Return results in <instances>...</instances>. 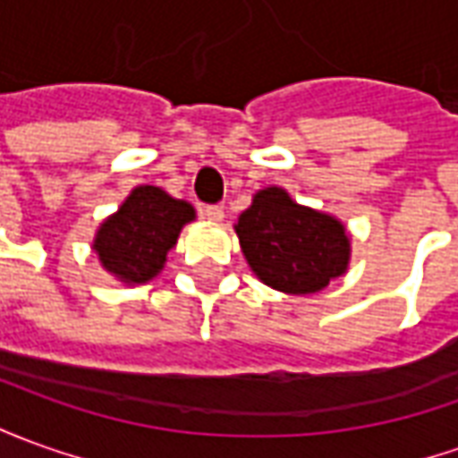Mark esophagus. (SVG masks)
<instances>
[{
	"instance_id": "obj_1",
	"label": "esophagus",
	"mask_w": 458,
	"mask_h": 458,
	"mask_svg": "<svg viewBox=\"0 0 458 458\" xmlns=\"http://www.w3.org/2000/svg\"><path fill=\"white\" fill-rule=\"evenodd\" d=\"M201 216H204V219H209V222L219 224L224 222V209L222 207H204V209H201Z\"/></svg>"
}]
</instances>
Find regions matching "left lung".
I'll return each instance as SVG.
<instances>
[{
  "mask_svg": "<svg viewBox=\"0 0 458 458\" xmlns=\"http://www.w3.org/2000/svg\"><path fill=\"white\" fill-rule=\"evenodd\" d=\"M234 232L249 269L282 294H317L349 271L352 236L342 219L296 204L282 187L259 189Z\"/></svg>",
  "mask_w": 458,
  "mask_h": 458,
  "instance_id": "8db88e82",
  "label": "left lung"
}]
</instances>
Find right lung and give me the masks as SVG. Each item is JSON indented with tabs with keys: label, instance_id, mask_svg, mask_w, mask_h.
<instances>
[{
	"label": "right lung",
	"instance_id": "add662e5",
	"mask_svg": "<svg viewBox=\"0 0 458 458\" xmlns=\"http://www.w3.org/2000/svg\"><path fill=\"white\" fill-rule=\"evenodd\" d=\"M197 219V209L166 194L162 187L139 184L109 214L91 242L102 269L116 282L137 286L159 276L166 254L176 247L182 229Z\"/></svg>",
	"mask_w": 458,
	"mask_h": 458
}]
</instances>
